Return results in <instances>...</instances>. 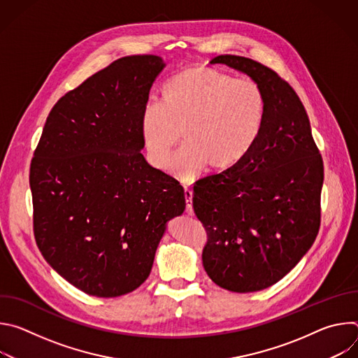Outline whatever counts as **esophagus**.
I'll return each mask as SVG.
<instances>
[{"mask_svg": "<svg viewBox=\"0 0 358 358\" xmlns=\"http://www.w3.org/2000/svg\"><path fill=\"white\" fill-rule=\"evenodd\" d=\"M184 195H185V202H187V207H185V213L188 215H194V210H192V189H189L188 187L184 188Z\"/></svg>", "mask_w": 358, "mask_h": 358, "instance_id": "1", "label": "esophagus"}]
</instances>
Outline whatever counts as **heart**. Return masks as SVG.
Segmentation results:
<instances>
[{"label": "heart", "instance_id": "heart-1", "mask_svg": "<svg viewBox=\"0 0 358 358\" xmlns=\"http://www.w3.org/2000/svg\"><path fill=\"white\" fill-rule=\"evenodd\" d=\"M266 117L268 97L258 82L189 68L164 85L163 101H147L141 137L148 162L166 170L184 127L187 141L171 161V170L191 180L210 163L228 169L243 160L257 145Z\"/></svg>", "mask_w": 358, "mask_h": 358}]
</instances>
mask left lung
Masks as SVG:
<instances>
[{"mask_svg":"<svg viewBox=\"0 0 358 358\" xmlns=\"http://www.w3.org/2000/svg\"><path fill=\"white\" fill-rule=\"evenodd\" d=\"M210 64L248 75L268 97L257 145L225 171L198 180L192 196L208 235L207 275L231 292H258L286 276L317 236L323 160L299 96L275 71L236 55Z\"/></svg>","mask_w":358,"mask_h":358,"instance_id":"1","label":"left lung"}]
</instances>
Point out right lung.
I'll return each mask as SVG.
<instances>
[{"mask_svg": "<svg viewBox=\"0 0 358 358\" xmlns=\"http://www.w3.org/2000/svg\"><path fill=\"white\" fill-rule=\"evenodd\" d=\"M166 64L124 57L62 96L34 152V234L45 261L97 297H117L150 275L167 221L185 210L181 184L151 167L141 113Z\"/></svg>", "mask_w": 358, "mask_h": 358, "instance_id": "right-lung-1", "label": "right lung"}]
</instances>
